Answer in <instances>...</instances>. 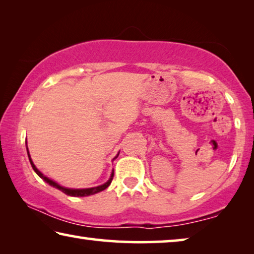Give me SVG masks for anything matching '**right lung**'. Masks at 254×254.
<instances>
[{
  "label": "right lung",
  "instance_id": "obj_1",
  "mask_svg": "<svg viewBox=\"0 0 254 254\" xmlns=\"http://www.w3.org/2000/svg\"><path fill=\"white\" fill-rule=\"evenodd\" d=\"M27 152H28V157H29L30 163H31L32 168H33V170H34V171H36V174H37L38 176H39V177H40L41 179H44L47 184H49L50 186H53V187H55V188L59 189V190H62V191L64 192V194H66V195H68V196H72V197H85V196H89V195L97 194V192H100V191H102V190H104V189H106L107 187H109L110 185H111V183H112V179H113L114 170L112 171V174H111V176H110L109 180H107V182H106V183H104L103 185H100V186L92 187V188H78V189L64 187V186H62V185H59L58 183L54 182L53 179H50V178L47 177V176H45L44 174L41 173V171H40L39 169L37 168L36 166H34V163H33V161H32V159H31V157H30L28 145H27ZM119 153H120V152H119ZM119 153L117 154V156H115V158H114V159H117V158H118ZM114 159H113V160H114Z\"/></svg>",
  "mask_w": 254,
  "mask_h": 254
}]
</instances>
